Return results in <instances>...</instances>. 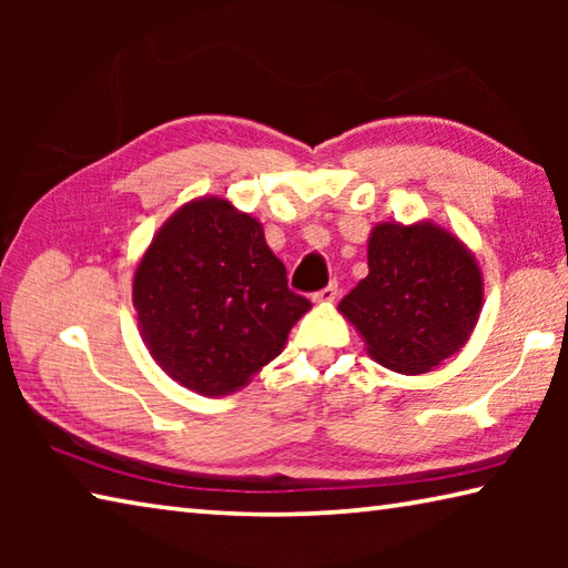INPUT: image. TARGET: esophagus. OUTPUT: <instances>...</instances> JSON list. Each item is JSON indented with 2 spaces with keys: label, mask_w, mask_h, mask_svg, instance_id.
Masks as SVG:
<instances>
[{
  "label": "esophagus",
  "mask_w": 568,
  "mask_h": 568,
  "mask_svg": "<svg viewBox=\"0 0 568 568\" xmlns=\"http://www.w3.org/2000/svg\"><path fill=\"white\" fill-rule=\"evenodd\" d=\"M335 297H338V285L331 283V285H325L323 291L313 293V303H333Z\"/></svg>",
  "instance_id": "esophagus-1"
}]
</instances>
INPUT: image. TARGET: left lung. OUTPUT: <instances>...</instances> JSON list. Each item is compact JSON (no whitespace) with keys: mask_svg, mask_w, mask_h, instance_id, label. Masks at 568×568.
<instances>
[{"mask_svg":"<svg viewBox=\"0 0 568 568\" xmlns=\"http://www.w3.org/2000/svg\"><path fill=\"white\" fill-rule=\"evenodd\" d=\"M484 307L476 255L448 227L378 223L368 237V275L338 311L383 368L418 376L458 353Z\"/></svg>","mask_w":568,"mask_h":568,"instance_id":"8db88e82","label":"left lung"}]
</instances>
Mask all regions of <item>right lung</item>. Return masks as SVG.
Segmentation results:
<instances>
[{
    "label": "right lung",
    "mask_w": 568,
    "mask_h": 568,
    "mask_svg": "<svg viewBox=\"0 0 568 568\" xmlns=\"http://www.w3.org/2000/svg\"><path fill=\"white\" fill-rule=\"evenodd\" d=\"M132 303L152 361L200 396L245 388L311 311L263 225L215 195L190 200L158 230L134 267Z\"/></svg>",
    "instance_id": "add662e5"
}]
</instances>
